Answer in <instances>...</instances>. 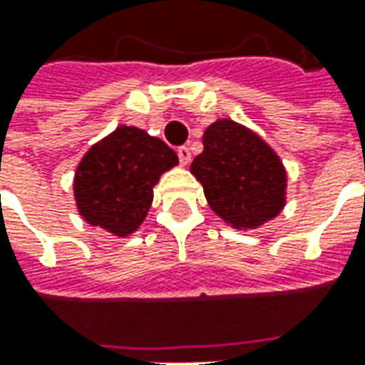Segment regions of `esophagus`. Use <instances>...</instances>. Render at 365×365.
I'll list each match as a JSON object with an SVG mask.
<instances>
[{
	"label": "esophagus",
	"instance_id": "obj_1",
	"mask_svg": "<svg viewBox=\"0 0 365 365\" xmlns=\"http://www.w3.org/2000/svg\"><path fill=\"white\" fill-rule=\"evenodd\" d=\"M178 158H180V164H182V166H187L191 162L190 148H187V146H180V148H178Z\"/></svg>",
	"mask_w": 365,
	"mask_h": 365
}]
</instances>
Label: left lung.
Wrapping results in <instances>:
<instances>
[{
    "mask_svg": "<svg viewBox=\"0 0 365 365\" xmlns=\"http://www.w3.org/2000/svg\"><path fill=\"white\" fill-rule=\"evenodd\" d=\"M190 172L203 185L213 213L232 229H258L287 203L282 158L258 133L232 119H217L207 127L203 152Z\"/></svg>",
    "mask_w": 365,
    "mask_h": 365,
    "instance_id": "left-lung-1",
    "label": "left lung"
}]
</instances>
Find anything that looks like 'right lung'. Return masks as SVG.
I'll use <instances>...</instances> for the list:
<instances>
[{"instance_id": "add662e5", "label": "right lung", "mask_w": 365, "mask_h": 365, "mask_svg": "<svg viewBox=\"0 0 365 365\" xmlns=\"http://www.w3.org/2000/svg\"><path fill=\"white\" fill-rule=\"evenodd\" d=\"M178 166L175 152L158 136L119 125L91 144L74 174L78 213L113 237H130L143 225L162 174Z\"/></svg>"}]
</instances>
